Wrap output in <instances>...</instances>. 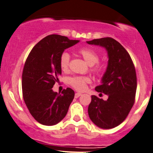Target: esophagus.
<instances>
[{
    "instance_id": "34e87169",
    "label": "esophagus",
    "mask_w": 153,
    "mask_h": 153,
    "mask_svg": "<svg viewBox=\"0 0 153 153\" xmlns=\"http://www.w3.org/2000/svg\"><path fill=\"white\" fill-rule=\"evenodd\" d=\"M81 96V93H76V94H75V98H79V96Z\"/></svg>"
}]
</instances>
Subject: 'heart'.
Returning a JSON list of instances; mask_svg holds the SVG:
<instances>
[{
  "instance_id": "b5f03b06",
  "label": "heart",
  "mask_w": 153,
  "mask_h": 153,
  "mask_svg": "<svg viewBox=\"0 0 153 153\" xmlns=\"http://www.w3.org/2000/svg\"><path fill=\"white\" fill-rule=\"evenodd\" d=\"M78 52L84 59V60L90 66L92 67L91 71L97 74H101L102 71V65L99 64L95 65V64L98 62L99 60V55L96 51L89 48H82L79 49ZM69 60H70V55L69 53L67 52L62 53L60 56V59H59V65L63 71H67L68 69ZM89 81H90V79L88 77L84 76H74L69 79V84L76 90L79 91H84L86 88V84Z\"/></svg>"
}]
</instances>
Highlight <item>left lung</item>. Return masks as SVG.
Segmentation results:
<instances>
[{"label":"left lung","mask_w":153,"mask_h":153,"mask_svg":"<svg viewBox=\"0 0 153 153\" xmlns=\"http://www.w3.org/2000/svg\"><path fill=\"white\" fill-rule=\"evenodd\" d=\"M86 43L105 48L108 56L101 84L95 88L108 98L104 100L91 96L89 117L99 128H114L124 122L134 104L137 80L134 63L126 49L112 38L94 39Z\"/></svg>","instance_id":"obj_1"}]
</instances>
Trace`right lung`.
Masks as SVG:
<instances>
[{"label": "right lung", "mask_w": 153, "mask_h": 153, "mask_svg": "<svg viewBox=\"0 0 153 153\" xmlns=\"http://www.w3.org/2000/svg\"><path fill=\"white\" fill-rule=\"evenodd\" d=\"M79 42L63 36L49 35L33 48L26 60L22 81L23 98L31 115L41 124H57L68 112L74 91L67 88L57 94L52 88L62 74L61 55Z\"/></svg>", "instance_id": "1"}]
</instances>
